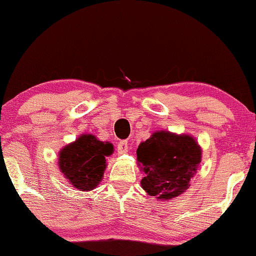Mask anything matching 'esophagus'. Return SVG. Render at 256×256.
Returning <instances> with one entry per match:
<instances>
[{
	"label": "esophagus",
	"mask_w": 256,
	"mask_h": 256,
	"mask_svg": "<svg viewBox=\"0 0 256 256\" xmlns=\"http://www.w3.org/2000/svg\"><path fill=\"white\" fill-rule=\"evenodd\" d=\"M128 148L129 146L127 141H120L118 145H117V153H118V154H124V153L128 152Z\"/></svg>",
	"instance_id": "esophagus-1"
}]
</instances>
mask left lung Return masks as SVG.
<instances>
[{
  "label": "left lung",
  "mask_w": 256,
  "mask_h": 256,
  "mask_svg": "<svg viewBox=\"0 0 256 256\" xmlns=\"http://www.w3.org/2000/svg\"><path fill=\"white\" fill-rule=\"evenodd\" d=\"M136 160L145 174L141 188L150 196L168 201L184 193L201 163L202 150L194 136L157 130L136 150Z\"/></svg>",
  "instance_id": "1"
}]
</instances>
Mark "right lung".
<instances>
[{
	"label": "right lung",
	"mask_w": 256,
	"mask_h": 256,
	"mask_svg": "<svg viewBox=\"0 0 256 256\" xmlns=\"http://www.w3.org/2000/svg\"><path fill=\"white\" fill-rule=\"evenodd\" d=\"M114 153V145L100 141L93 134H81L58 152V169L78 190L97 188L106 169V157Z\"/></svg>",
	"instance_id": "obj_1"
}]
</instances>
